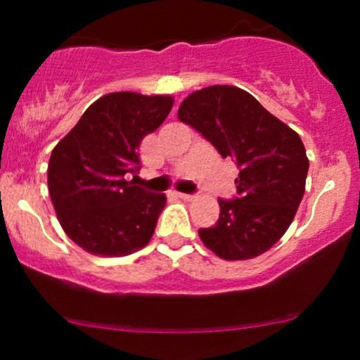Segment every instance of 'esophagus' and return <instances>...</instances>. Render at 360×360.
Wrapping results in <instances>:
<instances>
[{
    "instance_id": "esophagus-1",
    "label": "esophagus",
    "mask_w": 360,
    "mask_h": 360,
    "mask_svg": "<svg viewBox=\"0 0 360 360\" xmlns=\"http://www.w3.org/2000/svg\"><path fill=\"white\" fill-rule=\"evenodd\" d=\"M177 196L181 198V200H184V201H191L193 200V194H188V193H177Z\"/></svg>"
}]
</instances>
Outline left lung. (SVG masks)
Returning a JSON list of instances; mask_svg holds the SVG:
<instances>
[{"label":"left lung","instance_id":"obj_1","mask_svg":"<svg viewBox=\"0 0 360 360\" xmlns=\"http://www.w3.org/2000/svg\"><path fill=\"white\" fill-rule=\"evenodd\" d=\"M177 117L238 167L237 196L218 198L220 217L200 229L218 257L245 260L283 237L303 200L308 157L295 130L233 86H210L189 94Z\"/></svg>","mask_w":360,"mask_h":360}]
</instances>
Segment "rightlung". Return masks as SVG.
<instances>
[{"label": "right lung", "instance_id": "right-lung-1", "mask_svg": "<svg viewBox=\"0 0 360 360\" xmlns=\"http://www.w3.org/2000/svg\"><path fill=\"white\" fill-rule=\"evenodd\" d=\"M172 98L106 94L84 111L49 160V193L62 229L96 255H128L154 233L162 193L127 181L140 171L139 147L162 125Z\"/></svg>", "mask_w": 360, "mask_h": 360}]
</instances>
